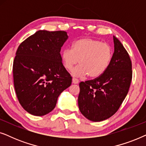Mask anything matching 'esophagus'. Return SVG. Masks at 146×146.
<instances>
[{"instance_id":"1","label":"esophagus","mask_w":146,"mask_h":146,"mask_svg":"<svg viewBox=\"0 0 146 146\" xmlns=\"http://www.w3.org/2000/svg\"><path fill=\"white\" fill-rule=\"evenodd\" d=\"M79 82V80L77 78H72V83L73 84H78Z\"/></svg>"}]
</instances>
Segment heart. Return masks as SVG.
<instances>
[{"instance_id":"1","label":"heart","mask_w":146,"mask_h":146,"mask_svg":"<svg viewBox=\"0 0 146 146\" xmlns=\"http://www.w3.org/2000/svg\"><path fill=\"white\" fill-rule=\"evenodd\" d=\"M113 56L111 47L106 43L90 38H83L74 42L71 49L62 51L61 59L64 67L71 71L78 62L80 64L72 70V75L91 78L100 76L110 64Z\"/></svg>"}]
</instances>
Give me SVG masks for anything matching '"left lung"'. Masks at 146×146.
Wrapping results in <instances>:
<instances>
[{"mask_svg":"<svg viewBox=\"0 0 146 146\" xmlns=\"http://www.w3.org/2000/svg\"><path fill=\"white\" fill-rule=\"evenodd\" d=\"M114 52L109 67L96 78L80 83L78 107L89 120L101 121L118 110L132 78L131 62L120 41L113 36Z\"/></svg>","mask_w":146,"mask_h":146,"instance_id":"left-lung-1","label":"left lung"}]
</instances>
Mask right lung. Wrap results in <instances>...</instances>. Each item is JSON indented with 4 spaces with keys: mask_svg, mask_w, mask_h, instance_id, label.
<instances>
[{
    "mask_svg": "<svg viewBox=\"0 0 146 146\" xmlns=\"http://www.w3.org/2000/svg\"><path fill=\"white\" fill-rule=\"evenodd\" d=\"M68 38L65 31H38L18 48L14 86L22 107L32 115L42 116L52 111L59 95L71 85L60 53Z\"/></svg>",
    "mask_w": 146,
    "mask_h": 146,
    "instance_id": "1",
    "label": "right lung"
}]
</instances>
